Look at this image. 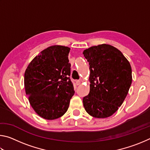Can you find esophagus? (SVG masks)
<instances>
[{
    "instance_id": "esophagus-1",
    "label": "esophagus",
    "mask_w": 150,
    "mask_h": 150,
    "mask_svg": "<svg viewBox=\"0 0 150 150\" xmlns=\"http://www.w3.org/2000/svg\"><path fill=\"white\" fill-rule=\"evenodd\" d=\"M75 83H76V85H79L81 84V81L80 80H77L75 81Z\"/></svg>"
}]
</instances>
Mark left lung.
<instances>
[{"label": "left lung", "instance_id": "left-lung-1", "mask_svg": "<svg viewBox=\"0 0 150 150\" xmlns=\"http://www.w3.org/2000/svg\"><path fill=\"white\" fill-rule=\"evenodd\" d=\"M83 54L91 72L89 93L83 98L84 108L93 117H109L122 105L130 89V63L120 50L108 44L91 47Z\"/></svg>", "mask_w": 150, "mask_h": 150}]
</instances>
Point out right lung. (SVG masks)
Instances as JSON below:
<instances>
[{"instance_id":"1","label":"right lung","mask_w":150,"mask_h":150,"mask_svg":"<svg viewBox=\"0 0 150 150\" xmlns=\"http://www.w3.org/2000/svg\"><path fill=\"white\" fill-rule=\"evenodd\" d=\"M70 48L52 45L34 57L24 73V87L30 105L47 120L61 117L67 112L75 93L69 77Z\"/></svg>"}]
</instances>
